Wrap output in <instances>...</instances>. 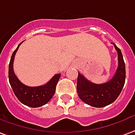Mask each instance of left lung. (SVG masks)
Masks as SVG:
<instances>
[{
  "label": "left lung",
  "instance_id": "1",
  "mask_svg": "<svg viewBox=\"0 0 135 135\" xmlns=\"http://www.w3.org/2000/svg\"><path fill=\"white\" fill-rule=\"evenodd\" d=\"M118 52V67L112 79L106 83L97 84L87 80L79 72L77 79V93L87 104L94 107H104L111 104L119 96L126 80V67L122 53L112 43Z\"/></svg>",
  "mask_w": 135,
  "mask_h": 135
}]
</instances>
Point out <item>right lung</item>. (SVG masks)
Masks as SVG:
<instances>
[{"mask_svg": "<svg viewBox=\"0 0 135 135\" xmlns=\"http://www.w3.org/2000/svg\"><path fill=\"white\" fill-rule=\"evenodd\" d=\"M22 42L18 45L17 48L13 52L10 59L9 65V83L15 95L22 104L33 108L40 107L46 104L52 98L53 95L55 93L56 87L60 79L61 74H56L55 76L52 77L51 79L48 83L42 86L28 87L23 84L17 79L13 70V62L15 56Z\"/></svg>", "mask_w": 135, "mask_h": 135, "instance_id": "obj_1", "label": "right lung"}]
</instances>
